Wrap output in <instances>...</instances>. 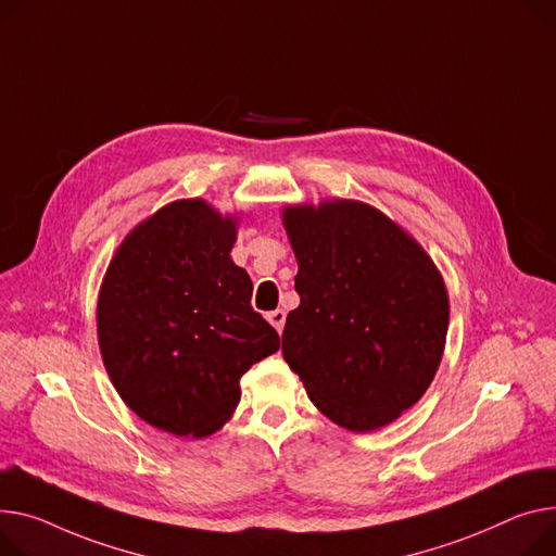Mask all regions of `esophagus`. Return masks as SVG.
I'll list each match as a JSON object with an SVG mask.
<instances>
[{
    "label": "esophagus",
    "mask_w": 556,
    "mask_h": 556,
    "mask_svg": "<svg viewBox=\"0 0 556 556\" xmlns=\"http://www.w3.org/2000/svg\"><path fill=\"white\" fill-rule=\"evenodd\" d=\"M268 321L281 332V330H283V324H286V313H283V311H273V313L268 315Z\"/></svg>",
    "instance_id": "esophagus-1"
}]
</instances>
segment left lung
I'll return each instance as SVG.
<instances>
[{
  "instance_id": "left-lung-1",
  "label": "left lung",
  "mask_w": 556,
  "mask_h": 556,
  "mask_svg": "<svg viewBox=\"0 0 556 556\" xmlns=\"http://www.w3.org/2000/svg\"><path fill=\"white\" fill-rule=\"evenodd\" d=\"M300 306L281 353L317 409L366 433L414 406L445 351L450 298L422 245L380 210L324 201L283 210Z\"/></svg>"
}]
</instances>
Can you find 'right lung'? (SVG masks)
<instances>
[{"mask_svg": "<svg viewBox=\"0 0 556 556\" xmlns=\"http://www.w3.org/2000/svg\"><path fill=\"white\" fill-rule=\"evenodd\" d=\"M239 218L182 199L121 243L98 294L106 374L147 425L205 438L230 420L241 376L279 351L252 311V281L232 262Z\"/></svg>", "mask_w": 556, "mask_h": 556, "instance_id": "obj_1", "label": "right lung"}]
</instances>
